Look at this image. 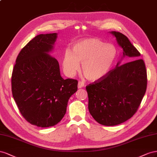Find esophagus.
I'll list each match as a JSON object with an SVG mask.
<instances>
[{
  "label": "esophagus",
  "mask_w": 157,
  "mask_h": 157,
  "mask_svg": "<svg viewBox=\"0 0 157 157\" xmlns=\"http://www.w3.org/2000/svg\"><path fill=\"white\" fill-rule=\"evenodd\" d=\"M84 83L83 82H81V81H79L78 82V88L79 89V88H82V87H84Z\"/></svg>",
  "instance_id": "obj_1"
}]
</instances>
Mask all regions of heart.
I'll list each match as a JSON object with an SVG mask.
<instances>
[{
    "mask_svg": "<svg viewBox=\"0 0 157 157\" xmlns=\"http://www.w3.org/2000/svg\"><path fill=\"white\" fill-rule=\"evenodd\" d=\"M117 51L112 44L91 38L82 40L72 47V51L66 49L62 66L66 74L74 76L82 62L83 72L86 77L95 81L109 72L115 61Z\"/></svg>",
    "mask_w": 157,
    "mask_h": 157,
    "instance_id": "1",
    "label": "heart"
}]
</instances>
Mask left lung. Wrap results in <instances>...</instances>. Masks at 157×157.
I'll return each mask as SVG.
<instances>
[{
  "label": "left lung",
  "instance_id": "1",
  "mask_svg": "<svg viewBox=\"0 0 157 157\" xmlns=\"http://www.w3.org/2000/svg\"><path fill=\"white\" fill-rule=\"evenodd\" d=\"M123 56L133 61L109 71L103 77L86 86L88 109L98 123L107 126L118 125L131 118L137 112L147 89V70L144 61L128 38L117 31H111Z\"/></svg>",
  "mask_w": 157,
  "mask_h": 157
}]
</instances>
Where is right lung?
Wrapping results in <instances>:
<instances>
[{"label": "right lung", "mask_w": 157, "mask_h": 157, "mask_svg": "<svg viewBox=\"0 0 157 157\" xmlns=\"http://www.w3.org/2000/svg\"><path fill=\"white\" fill-rule=\"evenodd\" d=\"M57 33L40 34L21 49L12 74V92L20 113L32 125L47 128L64 117L78 81L61 77L59 62L49 55Z\"/></svg>", "instance_id": "add662e5"}]
</instances>
